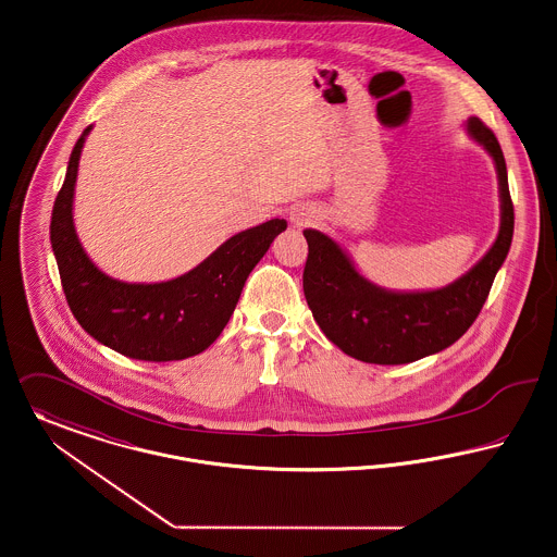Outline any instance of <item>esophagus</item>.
Wrapping results in <instances>:
<instances>
[{"instance_id":"1","label":"esophagus","mask_w":557,"mask_h":557,"mask_svg":"<svg viewBox=\"0 0 557 557\" xmlns=\"http://www.w3.org/2000/svg\"><path fill=\"white\" fill-rule=\"evenodd\" d=\"M314 211L310 209V207H295L292 211V220L293 224L297 226V228H301V226H308V224H312L314 222Z\"/></svg>"}]
</instances>
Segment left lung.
Masks as SVG:
<instances>
[{"instance_id":"obj_1","label":"left lung","mask_w":557,"mask_h":557,"mask_svg":"<svg viewBox=\"0 0 557 557\" xmlns=\"http://www.w3.org/2000/svg\"><path fill=\"white\" fill-rule=\"evenodd\" d=\"M466 132L495 161L500 226L484 258L450 285L430 292L383 289L356 270L337 240L321 231H304L308 240L306 301L326 339L356 360L407 364L442 351L468 331L488 297L511 247L513 203L495 134L478 117L466 121Z\"/></svg>"}]
</instances>
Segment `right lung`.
Instances as JSON below:
<instances>
[{
	"mask_svg": "<svg viewBox=\"0 0 557 557\" xmlns=\"http://www.w3.org/2000/svg\"><path fill=\"white\" fill-rule=\"evenodd\" d=\"M89 129L91 125L71 152L50 224L69 308L96 342L127 358L170 362L197 356L220 337L249 272L287 222L274 218L231 236L201 264L172 281H117L89 260L73 224L77 168Z\"/></svg>",
	"mask_w": 557,
	"mask_h": 557,
	"instance_id": "obj_1",
	"label": "right lung"
}]
</instances>
